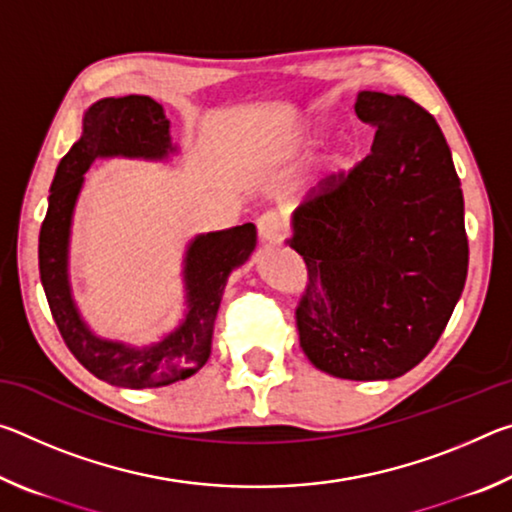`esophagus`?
<instances>
[{"instance_id": "1", "label": "esophagus", "mask_w": 512, "mask_h": 512, "mask_svg": "<svg viewBox=\"0 0 512 512\" xmlns=\"http://www.w3.org/2000/svg\"><path fill=\"white\" fill-rule=\"evenodd\" d=\"M257 230H259V239H262V244H280L284 239V223L280 219V214L275 212H264L259 216Z\"/></svg>"}]
</instances>
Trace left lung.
Returning a JSON list of instances; mask_svg holds the SVG:
<instances>
[{"instance_id": "1", "label": "left lung", "mask_w": 512, "mask_h": 512, "mask_svg": "<svg viewBox=\"0 0 512 512\" xmlns=\"http://www.w3.org/2000/svg\"><path fill=\"white\" fill-rule=\"evenodd\" d=\"M370 153L293 214L307 284L300 348L327 375L395 379L427 357L467 277L463 192L438 121L404 94L359 92Z\"/></svg>"}]
</instances>
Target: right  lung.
<instances>
[{
  "label": "right lung",
  "instance_id": "obj_1",
  "mask_svg": "<svg viewBox=\"0 0 512 512\" xmlns=\"http://www.w3.org/2000/svg\"><path fill=\"white\" fill-rule=\"evenodd\" d=\"M173 151L169 119L151 97L128 94L94 103L83 117V135L60 160L51 183L47 216L40 228V280L51 316L65 345L94 377L121 388H155L192 377L212 352L214 320L232 268L241 266L257 244L253 223L198 235L187 248L185 284L189 311L185 323L158 345L144 350L97 339L74 307L67 282L69 223L83 173L97 158L162 160Z\"/></svg>",
  "mask_w": 512,
  "mask_h": 512
}]
</instances>
